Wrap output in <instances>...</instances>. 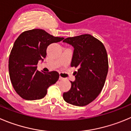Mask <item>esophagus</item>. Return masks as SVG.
Segmentation results:
<instances>
[{
	"label": "esophagus",
	"mask_w": 131,
	"mask_h": 131,
	"mask_svg": "<svg viewBox=\"0 0 131 131\" xmlns=\"http://www.w3.org/2000/svg\"><path fill=\"white\" fill-rule=\"evenodd\" d=\"M59 80L61 81V80H63V79H64V78H62V77L60 76L59 78Z\"/></svg>",
	"instance_id": "34e87169"
}]
</instances>
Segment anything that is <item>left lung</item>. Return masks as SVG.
Returning a JSON list of instances; mask_svg holds the SVG:
<instances>
[{"label": "left lung", "mask_w": 131, "mask_h": 131, "mask_svg": "<svg viewBox=\"0 0 131 131\" xmlns=\"http://www.w3.org/2000/svg\"><path fill=\"white\" fill-rule=\"evenodd\" d=\"M64 42L74 47L71 67L78 68L71 89L63 93L66 102L83 107L98 96L105 85L108 70V56L104 45L90 34L68 37Z\"/></svg>", "instance_id": "1"}]
</instances>
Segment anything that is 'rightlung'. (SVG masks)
I'll use <instances>...</instances> for the list:
<instances>
[{"label":"right lung","mask_w":131,"mask_h":131,"mask_svg":"<svg viewBox=\"0 0 131 131\" xmlns=\"http://www.w3.org/2000/svg\"><path fill=\"white\" fill-rule=\"evenodd\" d=\"M41 29L22 33L15 41L9 57V74L16 92L26 100L42 99L47 89L59 78L56 71L44 72L37 70L39 61L46 57L48 46L63 40Z\"/></svg>","instance_id":"add662e5"}]
</instances>
